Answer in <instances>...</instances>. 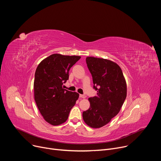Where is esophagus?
Segmentation results:
<instances>
[{
  "label": "esophagus",
  "instance_id": "esophagus-1",
  "mask_svg": "<svg viewBox=\"0 0 161 161\" xmlns=\"http://www.w3.org/2000/svg\"><path fill=\"white\" fill-rule=\"evenodd\" d=\"M80 98H83V99H85V98H86V96H85V95H83V94H80Z\"/></svg>",
  "mask_w": 161,
  "mask_h": 161
}]
</instances>
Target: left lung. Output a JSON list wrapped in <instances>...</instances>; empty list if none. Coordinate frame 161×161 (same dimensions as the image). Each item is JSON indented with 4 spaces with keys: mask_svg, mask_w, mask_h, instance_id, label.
Here are the masks:
<instances>
[{
    "mask_svg": "<svg viewBox=\"0 0 161 161\" xmlns=\"http://www.w3.org/2000/svg\"><path fill=\"white\" fill-rule=\"evenodd\" d=\"M86 62L97 96L88 98L90 108L83 112V119L87 125L97 129L119 113L127 96V84L121 68L114 62L87 57Z\"/></svg>",
    "mask_w": 161,
    "mask_h": 161,
    "instance_id": "8db88e82",
    "label": "left lung"
}]
</instances>
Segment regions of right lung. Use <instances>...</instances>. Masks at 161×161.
Segmentation results:
<instances>
[{"label": "right lung", "instance_id": "obj_1", "mask_svg": "<svg viewBox=\"0 0 161 161\" xmlns=\"http://www.w3.org/2000/svg\"><path fill=\"white\" fill-rule=\"evenodd\" d=\"M80 58L54 53L43 59L36 69L34 81L35 101L43 119L52 125L66 122L79 98V94L63 88L62 85L69 79L71 67Z\"/></svg>", "mask_w": 161, "mask_h": 161}]
</instances>
